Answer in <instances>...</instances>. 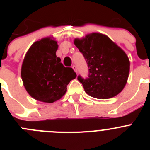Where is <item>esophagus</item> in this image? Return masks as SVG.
Returning a JSON list of instances; mask_svg holds the SVG:
<instances>
[{
	"mask_svg": "<svg viewBox=\"0 0 150 150\" xmlns=\"http://www.w3.org/2000/svg\"><path fill=\"white\" fill-rule=\"evenodd\" d=\"M72 67H73V69H74V71H75V72L76 73V74H77L78 70H77V67H76V65H73Z\"/></svg>",
	"mask_w": 150,
	"mask_h": 150,
	"instance_id": "esophagus-1",
	"label": "esophagus"
}]
</instances>
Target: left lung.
I'll list each match as a JSON object with an SVG mask.
<instances>
[{"label": "left lung", "instance_id": "8db88e82", "mask_svg": "<svg viewBox=\"0 0 150 150\" xmlns=\"http://www.w3.org/2000/svg\"><path fill=\"white\" fill-rule=\"evenodd\" d=\"M74 44L88 65V76L77 79L85 91L98 99H107L120 93L127 83L130 69L128 56L108 37L92 33Z\"/></svg>", "mask_w": 150, "mask_h": 150}]
</instances>
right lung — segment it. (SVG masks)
<instances>
[{
    "mask_svg": "<svg viewBox=\"0 0 150 150\" xmlns=\"http://www.w3.org/2000/svg\"><path fill=\"white\" fill-rule=\"evenodd\" d=\"M57 42L50 38L37 41L26 53L22 66L24 86L40 101L52 103L66 92L70 81L76 76L71 67H65L55 55Z\"/></svg>",
    "mask_w": 150,
    "mask_h": 150,
    "instance_id": "add662e5",
    "label": "right lung"
}]
</instances>
